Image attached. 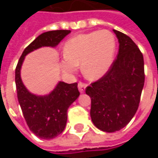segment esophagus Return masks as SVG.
Listing matches in <instances>:
<instances>
[{"instance_id":"1","label":"esophagus","mask_w":158,"mask_h":158,"mask_svg":"<svg viewBox=\"0 0 158 158\" xmlns=\"http://www.w3.org/2000/svg\"><path fill=\"white\" fill-rule=\"evenodd\" d=\"M85 84H84L82 82H79V85H78V88H79V90L80 93H84L85 90Z\"/></svg>"}]
</instances>
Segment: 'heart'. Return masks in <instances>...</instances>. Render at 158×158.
I'll use <instances>...</instances> for the list:
<instances>
[{
  "instance_id": "1",
  "label": "heart",
  "mask_w": 158,
  "mask_h": 158,
  "mask_svg": "<svg viewBox=\"0 0 158 158\" xmlns=\"http://www.w3.org/2000/svg\"><path fill=\"white\" fill-rule=\"evenodd\" d=\"M115 47L114 36L106 29L76 35L65 43L60 67L66 73H73L81 64L86 79H99L113 64Z\"/></svg>"
}]
</instances>
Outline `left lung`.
<instances>
[{"mask_svg": "<svg viewBox=\"0 0 158 158\" xmlns=\"http://www.w3.org/2000/svg\"><path fill=\"white\" fill-rule=\"evenodd\" d=\"M113 32L119 43L117 58L108 72L85 89L93 123L108 133L122 129L135 116L145 83L142 53L129 36Z\"/></svg>", "mask_w": 158, "mask_h": 158, "instance_id": "8db88e82", "label": "left lung"}]
</instances>
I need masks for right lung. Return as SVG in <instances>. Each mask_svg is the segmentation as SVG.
I'll return each mask as SVG.
<instances>
[{"instance_id": "obj_1", "label": "right lung", "mask_w": 158, "mask_h": 158, "mask_svg": "<svg viewBox=\"0 0 158 158\" xmlns=\"http://www.w3.org/2000/svg\"><path fill=\"white\" fill-rule=\"evenodd\" d=\"M70 32L62 29L41 34L24 49L16 67L15 83L19 105L29 129L40 139H53L64 130L68 109L79 96L78 84L60 81L50 94L36 96L23 85L20 75L21 67L29 52L43 46L55 47Z\"/></svg>"}]
</instances>
